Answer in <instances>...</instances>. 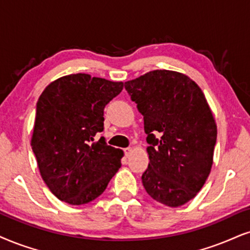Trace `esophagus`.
<instances>
[{
    "mask_svg": "<svg viewBox=\"0 0 250 250\" xmlns=\"http://www.w3.org/2000/svg\"><path fill=\"white\" fill-rule=\"evenodd\" d=\"M131 153H132V148H130V147H127V148H124L125 156H130Z\"/></svg>",
    "mask_w": 250,
    "mask_h": 250,
    "instance_id": "34e87169",
    "label": "esophagus"
}]
</instances>
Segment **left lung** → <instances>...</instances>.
I'll return each mask as SVG.
<instances>
[{"mask_svg":"<svg viewBox=\"0 0 250 250\" xmlns=\"http://www.w3.org/2000/svg\"><path fill=\"white\" fill-rule=\"evenodd\" d=\"M144 116L148 168L144 188L177 208L192 199L210 175L217 125L202 89L184 74L158 69L125 82Z\"/></svg>","mask_w":250,"mask_h":250,"instance_id":"obj_1","label":"left lung"}]
</instances>
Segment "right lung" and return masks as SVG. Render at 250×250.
<instances>
[{
  "instance_id": "add662e5",
  "label": "right lung",
  "mask_w": 250,
  "mask_h": 250,
  "mask_svg": "<svg viewBox=\"0 0 250 250\" xmlns=\"http://www.w3.org/2000/svg\"><path fill=\"white\" fill-rule=\"evenodd\" d=\"M123 87L79 73L55 80L40 95L31 147L58 199L70 205L96 199L122 166L123 150L95 137L104 130V107Z\"/></svg>"
}]
</instances>
